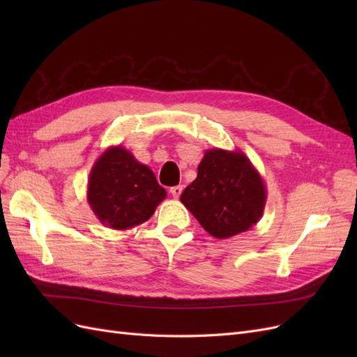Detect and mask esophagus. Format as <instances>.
Masks as SVG:
<instances>
[{"label": "esophagus", "instance_id": "34e87169", "mask_svg": "<svg viewBox=\"0 0 357 357\" xmlns=\"http://www.w3.org/2000/svg\"><path fill=\"white\" fill-rule=\"evenodd\" d=\"M169 192H171V195H172V197H174V198H178V197L181 195V192H183V186H181V185H178V186L171 188V189H169Z\"/></svg>", "mask_w": 357, "mask_h": 357}]
</instances>
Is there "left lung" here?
Instances as JSON below:
<instances>
[{
    "instance_id": "1",
    "label": "left lung",
    "mask_w": 357,
    "mask_h": 357,
    "mask_svg": "<svg viewBox=\"0 0 357 357\" xmlns=\"http://www.w3.org/2000/svg\"><path fill=\"white\" fill-rule=\"evenodd\" d=\"M180 201L214 238L245 232L261 220L266 188L262 176L241 150H205L198 176Z\"/></svg>"
}]
</instances>
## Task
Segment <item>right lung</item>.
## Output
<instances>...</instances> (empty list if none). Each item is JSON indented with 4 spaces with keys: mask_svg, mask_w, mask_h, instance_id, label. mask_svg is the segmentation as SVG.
Masks as SVG:
<instances>
[{
    "mask_svg": "<svg viewBox=\"0 0 357 357\" xmlns=\"http://www.w3.org/2000/svg\"><path fill=\"white\" fill-rule=\"evenodd\" d=\"M167 190L153 171L122 146L105 149L88 180V202L104 226L126 231L147 222Z\"/></svg>",
    "mask_w": 357,
    "mask_h": 357,
    "instance_id": "1",
    "label": "right lung"
}]
</instances>
